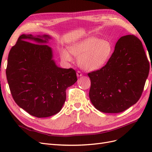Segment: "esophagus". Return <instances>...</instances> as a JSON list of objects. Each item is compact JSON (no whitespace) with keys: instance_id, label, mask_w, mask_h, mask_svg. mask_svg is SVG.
<instances>
[{"instance_id":"esophagus-1","label":"esophagus","mask_w":152,"mask_h":152,"mask_svg":"<svg viewBox=\"0 0 152 152\" xmlns=\"http://www.w3.org/2000/svg\"><path fill=\"white\" fill-rule=\"evenodd\" d=\"M82 75V74L81 72H80V71H77V77H80Z\"/></svg>"}]
</instances>
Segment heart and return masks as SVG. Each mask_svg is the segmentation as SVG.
Listing matches in <instances>:
<instances>
[{
    "label": "heart",
    "mask_w": 152,
    "mask_h": 152,
    "mask_svg": "<svg viewBox=\"0 0 152 152\" xmlns=\"http://www.w3.org/2000/svg\"><path fill=\"white\" fill-rule=\"evenodd\" d=\"M71 54L79 57L80 66L87 71H95L102 68L108 62L113 53V45L107 40L91 37L69 47ZM61 58L65 61H72V57L68 50L63 49Z\"/></svg>",
    "instance_id": "1"
}]
</instances>
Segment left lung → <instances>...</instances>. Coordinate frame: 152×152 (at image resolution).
Segmentation results:
<instances>
[{"label":"left lung","mask_w":152,"mask_h":152,"mask_svg":"<svg viewBox=\"0 0 152 152\" xmlns=\"http://www.w3.org/2000/svg\"><path fill=\"white\" fill-rule=\"evenodd\" d=\"M149 68L141 40L133 35L122 37L107 64L87 74L91 103L103 113L125 111L141 98Z\"/></svg>","instance_id":"1"}]
</instances>
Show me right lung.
<instances>
[{
    "mask_svg": "<svg viewBox=\"0 0 152 152\" xmlns=\"http://www.w3.org/2000/svg\"><path fill=\"white\" fill-rule=\"evenodd\" d=\"M50 39L46 35L23 34L11 48L7 59L6 77L14 100L38 118L60 111L66 100V89L77 80L73 68L56 65L51 48L44 44Z\"/></svg>",
    "mask_w": 152,
    "mask_h": 152,
    "instance_id": "1",
    "label": "right lung"
}]
</instances>
